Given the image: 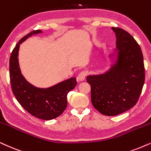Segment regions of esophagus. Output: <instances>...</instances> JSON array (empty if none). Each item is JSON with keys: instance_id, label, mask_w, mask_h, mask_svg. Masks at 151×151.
<instances>
[{"instance_id": "1", "label": "esophagus", "mask_w": 151, "mask_h": 151, "mask_svg": "<svg viewBox=\"0 0 151 151\" xmlns=\"http://www.w3.org/2000/svg\"><path fill=\"white\" fill-rule=\"evenodd\" d=\"M86 75H87V72H85V71L81 72V73H80L79 75H78L77 81H84L85 79H86Z\"/></svg>"}]
</instances>
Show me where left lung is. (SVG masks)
Returning <instances> with one entry per match:
<instances>
[{"instance_id": "obj_1", "label": "left lung", "mask_w": 151, "mask_h": 151, "mask_svg": "<svg viewBox=\"0 0 151 151\" xmlns=\"http://www.w3.org/2000/svg\"><path fill=\"white\" fill-rule=\"evenodd\" d=\"M111 28L116 37V62L104 74L86 78L91 86L93 106L103 115L109 116L118 115L134 106L145 81L141 47L125 30Z\"/></svg>"}]
</instances>
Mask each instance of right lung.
<instances>
[{"label": "right lung", "instance_id": "add662e5", "mask_svg": "<svg viewBox=\"0 0 151 151\" xmlns=\"http://www.w3.org/2000/svg\"><path fill=\"white\" fill-rule=\"evenodd\" d=\"M40 33V30H33L15 46L9 58V79L13 94L22 107L32 116L49 121L58 117L65 109L67 95L76 86L77 80L72 77L48 88H39L25 79L19 65V45L28 37Z\"/></svg>", "mask_w": 151, "mask_h": 151}]
</instances>
